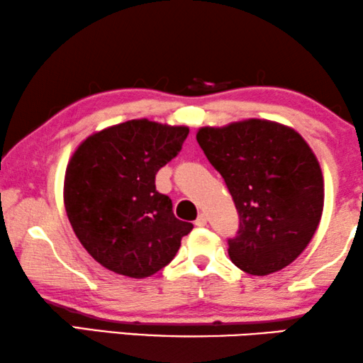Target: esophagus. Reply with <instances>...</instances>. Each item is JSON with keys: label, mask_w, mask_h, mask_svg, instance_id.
<instances>
[{"label": "esophagus", "mask_w": 363, "mask_h": 363, "mask_svg": "<svg viewBox=\"0 0 363 363\" xmlns=\"http://www.w3.org/2000/svg\"><path fill=\"white\" fill-rule=\"evenodd\" d=\"M196 225H197V227H206V225H207V216H206V213H201V216L197 217Z\"/></svg>", "instance_id": "1"}]
</instances>
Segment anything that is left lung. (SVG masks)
Returning <instances> with one entry per match:
<instances>
[{
	"label": "left lung",
	"instance_id": "8db88e82",
	"mask_svg": "<svg viewBox=\"0 0 363 363\" xmlns=\"http://www.w3.org/2000/svg\"><path fill=\"white\" fill-rule=\"evenodd\" d=\"M197 143L237 207L238 232L227 240L235 267L264 277L293 263L324 207L323 172L308 143L267 120L201 128Z\"/></svg>",
	"mask_w": 363,
	"mask_h": 363
}]
</instances>
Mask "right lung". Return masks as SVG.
Instances as JSON below:
<instances>
[{
    "label": "right lung",
    "mask_w": 363,
    "mask_h": 363,
    "mask_svg": "<svg viewBox=\"0 0 363 363\" xmlns=\"http://www.w3.org/2000/svg\"><path fill=\"white\" fill-rule=\"evenodd\" d=\"M187 126L131 120L86 138L65 171L67 217L100 264L146 278L172 262L192 230L156 191V174L179 155Z\"/></svg>",
    "instance_id": "obj_1"
}]
</instances>
